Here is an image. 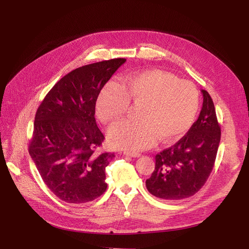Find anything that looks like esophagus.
Wrapping results in <instances>:
<instances>
[{
    "instance_id": "34e87169",
    "label": "esophagus",
    "mask_w": 249,
    "mask_h": 249,
    "mask_svg": "<svg viewBox=\"0 0 249 249\" xmlns=\"http://www.w3.org/2000/svg\"><path fill=\"white\" fill-rule=\"evenodd\" d=\"M124 155L127 157H132V158H138L141 156L139 153H135V152H124Z\"/></svg>"
}]
</instances>
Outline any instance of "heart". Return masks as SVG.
I'll return each mask as SVG.
<instances>
[{"mask_svg": "<svg viewBox=\"0 0 249 249\" xmlns=\"http://www.w3.org/2000/svg\"><path fill=\"white\" fill-rule=\"evenodd\" d=\"M138 105L136 122L113 125L108 139L114 147L143 150L178 140L191 126L199 107L197 88L189 81L161 70L126 74L120 84L108 82L96 100V113L103 123H114Z\"/></svg>", "mask_w": 249, "mask_h": 249, "instance_id": "obj_1", "label": "heart"}]
</instances>
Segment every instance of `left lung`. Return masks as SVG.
Instances as JSON below:
<instances>
[{
    "instance_id": "8db88e82",
    "label": "left lung",
    "mask_w": 249,
    "mask_h": 249,
    "mask_svg": "<svg viewBox=\"0 0 249 249\" xmlns=\"http://www.w3.org/2000/svg\"><path fill=\"white\" fill-rule=\"evenodd\" d=\"M203 102L199 116L185 136L175 145L156 156L147 190L166 200L190 197L205 185L213 170L221 130L212 97L201 90Z\"/></svg>"
}]
</instances>
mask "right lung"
I'll use <instances>...</instances> for the list:
<instances>
[{
  "label": "right lung",
  "mask_w": 249,
  "mask_h": 249,
  "mask_svg": "<svg viewBox=\"0 0 249 249\" xmlns=\"http://www.w3.org/2000/svg\"><path fill=\"white\" fill-rule=\"evenodd\" d=\"M126 59L81 66L60 79L35 114L29 154L44 184L69 203H85L106 191L113 153H95L105 137L96 125L95 103L104 85Z\"/></svg>",
  "instance_id": "add662e5"
}]
</instances>
